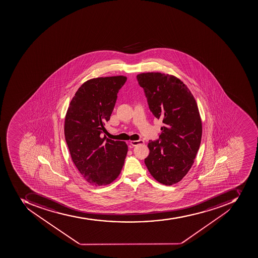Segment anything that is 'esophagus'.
Here are the masks:
<instances>
[{"instance_id": "34e87169", "label": "esophagus", "mask_w": 258, "mask_h": 258, "mask_svg": "<svg viewBox=\"0 0 258 258\" xmlns=\"http://www.w3.org/2000/svg\"><path fill=\"white\" fill-rule=\"evenodd\" d=\"M144 140H132L130 142L131 145L132 146H137L139 144H144Z\"/></svg>"}]
</instances>
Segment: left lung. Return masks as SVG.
I'll return each instance as SVG.
<instances>
[{
	"label": "left lung",
	"mask_w": 258,
	"mask_h": 258,
	"mask_svg": "<svg viewBox=\"0 0 258 258\" xmlns=\"http://www.w3.org/2000/svg\"><path fill=\"white\" fill-rule=\"evenodd\" d=\"M137 80L152 114L164 123L159 140L148 143L150 152L144 163L156 181L173 185L189 172L201 144L203 126L197 102L174 76L144 73Z\"/></svg>",
	"instance_id": "left-lung-1"
}]
</instances>
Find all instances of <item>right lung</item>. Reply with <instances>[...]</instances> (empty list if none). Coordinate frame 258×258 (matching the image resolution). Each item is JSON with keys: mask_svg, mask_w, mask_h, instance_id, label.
Instances as JSON below:
<instances>
[{"mask_svg": "<svg viewBox=\"0 0 258 258\" xmlns=\"http://www.w3.org/2000/svg\"><path fill=\"white\" fill-rule=\"evenodd\" d=\"M126 77H97L76 92L64 120V136L72 160L85 181L109 185L121 173L127 153L126 143L102 137Z\"/></svg>", "mask_w": 258, "mask_h": 258, "instance_id": "right-lung-1", "label": "right lung"}]
</instances>
